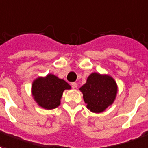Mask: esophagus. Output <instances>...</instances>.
I'll return each mask as SVG.
<instances>
[{"mask_svg":"<svg viewBox=\"0 0 148 148\" xmlns=\"http://www.w3.org/2000/svg\"><path fill=\"white\" fill-rule=\"evenodd\" d=\"M71 85H72V87H73L74 88H76L77 87V84L76 82L71 83Z\"/></svg>","mask_w":148,"mask_h":148,"instance_id":"1","label":"esophagus"}]
</instances>
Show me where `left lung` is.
<instances>
[{
	"label": "left lung",
	"instance_id": "8db88e82",
	"mask_svg": "<svg viewBox=\"0 0 148 148\" xmlns=\"http://www.w3.org/2000/svg\"><path fill=\"white\" fill-rule=\"evenodd\" d=\"M87 108L93 113H101L111 105L118 92V85L108 74L92 73L79 88Z\"/></svg>",
	"mask_w": 148,
	"mask_h": 148
}]
</instances>
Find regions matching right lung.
<instances>
[{
	"label": "right lung",
	"mask_w": 148,
	"mask_h": 148,
	"mask_svg": "<svg viewBox=\"0 0 148 148\" xmlns=\"http://www.w3.org/2000/svg\"><path fill=\"white\" fill-rule=\"evenodd\" d=\"M71 85L56 75L49 74L46 77H39L32 84V96L40 107L51 110L60 104L63 91L71 89Z\"/></svg>",
	"instance_id": "1"
}]
</instances>
